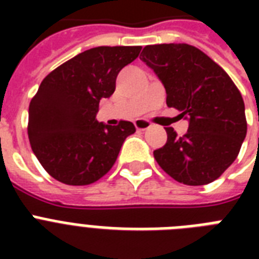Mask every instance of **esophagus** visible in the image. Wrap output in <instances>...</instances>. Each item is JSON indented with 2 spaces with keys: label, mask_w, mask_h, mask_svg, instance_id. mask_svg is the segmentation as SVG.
<instances>
[{
  "label": "esophagus",
  "mask_w": 259,
  "mask_h": 259,
  "mask_svg": "<svg viewBox=\"0 0 259 259\" xmlns=\"http://www.w3.org/2000/svg\"><path fill=\"white\" fill-rule=\"evenodd\" d=\"M134 126H136V129L137 130H146L149 129L152 123L149 121H146V119H136L134 121Z\"/></svg>",
  "instance_id": "obj_1"
}]
</instances>
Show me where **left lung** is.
Instances as JSON below:
<instances>
[{"mask_svg": "<svg viewBox=\"0 0 259 259\" xmlns=\"http://www.w3.org/2000/svg\"><path fill=\"white\" fill-rule=\"evenodd\" d=\"M140 59L165 87L168 107L189 122L181 137L165 127L168 140L153 152L156 161L179 183H212L235 161L246 137L239 90L221 66L189 44L146 46Z\"/></svg>", "mask_w": 259, "mask_h": 259, "instance_id": "left-lung-1", "label": "left lung"}]
</instances>
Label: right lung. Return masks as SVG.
<instances>
[{"label": "right lung", "instance_id": "add662e5", "mask_svg": "<svg viewBox=\"0 0 259 259\" xmlns=\"http://www.w3.org/2000/svg\"><path fill=\"white\" fill-rule=\"evenodd\" d=\"M141 47H97L48 74L29 105L28 136L42 168L67 185L95 183L111 169L132 122L97 121L99 102L115 90L119 71Z\"/></svg>", "mask_w": 259, "mask_h": 259}]
</instances>
